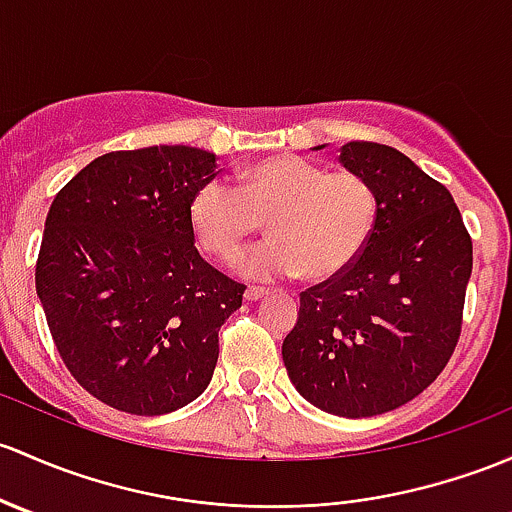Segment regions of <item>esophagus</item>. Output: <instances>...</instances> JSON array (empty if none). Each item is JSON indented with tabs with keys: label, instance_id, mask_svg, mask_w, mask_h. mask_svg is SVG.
<instances>
[{
	"label": "esophagus",
	"instance_id": "obj_1",
	"mask_svg": "<svg viewBox=\"0 0 512 512\" xmlns=\"http://www.w3.org/2000/svg\"><path fill=\"white\" fill-rule=\"evenodd\" d=\"M262 297H267V289H262V287L245 289V301H260Z\"/></svg>",
	"mask_w": 512,
	"mask_h": 512
}]
</instances>
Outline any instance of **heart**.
<instances>
[{
    "mask_svg": "<svg viewBox=\"0 0 512 512\" xmlns=\"http://www.w3.org/2000/svg\"><path fill=\"white\" fill-rule=\"evenodd\" d=\"M378 193L365 176L279 154L240 166L235 188L206 181L188 201V225L208 255L228 260L262 228L272 238L233 262L247 279L324 282L360 257L378 223Z\"/></svg>",
    "mask_w": 512,
    "mask_h": 512,
    "instance_id": "1",
    "label": "heart"
}]
</instances>
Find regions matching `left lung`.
Returning <instances> with one entry per match:
<instances>
[{
    "label": "left lung",
    "mask_w": 512,
    "mask_h": 512,
    "mask_svg": "<svg viewBox=\"0 0 512 512\" xmlns=\"http://www.w3.org/2000/svg\"><path fill=\"white\" fill-rule=\"evenodd\" d=\"M338 161L373 184L378 223L346 272L301 292L282 360L306 402L360 419L407 405L449 363L473 247L451 193L410 157L348 142Z\"/></svg>",
    "instance_id": "8db88e82"
}]
</instances>
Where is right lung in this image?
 <instances>
[{
	"instance_id": "right-lung-1",
	"label": "right lung",
	"mask_w": 512,
	"mask_h": 512,
	"mask_svg": "<svg viewBox=\"0 0 512 512\" xmlns=\"http://www.w3.org/2000/svg\"><path fill=\"white\" fill-rule=\"evenodd\" d=\"M215 169L186 144L110 152L53 198L36 294L66 368L115 410L169 414L211 383L245 292L193 247L188 201Z\"/></svg>"
}]
</instances>
